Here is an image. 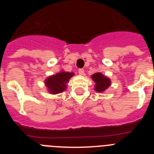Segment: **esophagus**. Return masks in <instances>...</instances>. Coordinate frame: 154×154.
<instances>
[{
  "instance_id": "esophagus-1",
  "label": "esophagus",
  "mask_w": 154,
  "mask_h": 154,
  "mask_svg": "<svg viewBox=\"0 0 154 154\" xmlns=\"http://www.w3.org/2000/svg\"><path fill=\"white\" fill-rule=\"evenodd\" d=\"M79 74L81 75H84V69H79Z\"/></svg>"
}]
</instances>
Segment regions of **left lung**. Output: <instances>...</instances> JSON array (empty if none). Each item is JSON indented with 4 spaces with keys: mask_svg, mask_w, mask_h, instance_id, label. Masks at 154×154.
Wrapping results in <instances>:
<instances>
[{
    "mask_svg": "<svg viewBox=\"0 0 154 154\" xmlns=\"http://www.w3.org/2000/svg\"><path fill=\"white\" fill-rule=\"evenodd\" d=\"M92 79L95 82L94 89L97 92H104L111 85V80L101 72H96L92 75Z\"/></svg>",
    "mask_w": 154,
    "mask_h": 154,
    "instance_id": "1",
    "label": "left lung"
}]
</instances>
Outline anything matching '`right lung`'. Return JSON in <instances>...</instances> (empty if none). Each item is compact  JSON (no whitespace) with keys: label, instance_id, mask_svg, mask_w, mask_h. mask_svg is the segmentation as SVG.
<instances>
[{"label":"right lung","instance_id":"add662e5","mask_svg":"<svg viewBox=\"0 0 154 154\" xmlns=\"http://www.w3.org/2000/svg\"><path fill=\"white\" fill-rule=\"evenodd\" d=\"M73 75V72L61 71L56 74L46 78L45 80V85L49 93H61L67 89V83Z\"/></svg>","mask_w":154,"mask_h":154}]
</instances>
